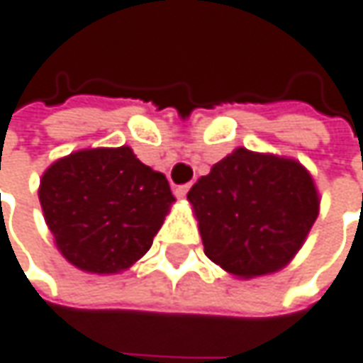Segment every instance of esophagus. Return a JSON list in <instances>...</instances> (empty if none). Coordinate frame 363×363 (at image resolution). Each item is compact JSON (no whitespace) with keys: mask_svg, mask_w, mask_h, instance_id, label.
<instances>
[{"mask_svg":"<svg viewBox=\"0 0 363 363\" xmlns=\"http://www.w3.org/2000/svg\"><path fill=\"white\" fill-rule=\"evenodd\" d=\"M189 189H191V184H179L177 189H174V195L179 199L186 197V193H189Z\"/></svg>","mask_w":363,"mask_h":363,"instance_id":"34e87169","label":"esophagus"}]
</instances>
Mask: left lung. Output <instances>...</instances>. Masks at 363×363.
I'll list each match as a JSON object with an SVG mask.
<instances>
[{"label":"left lung","instance_id":"obj_1","mask_svg":"<svg viewBox=\"0 0 363 363\" xmlns=\"http://www.w3.org/2000/svg\"><path fill=\"white\" fill-rule=\"evenodd\" d=\"M207 258L242 278L280 270L319 213L313 179L298 162L238 148L189 191Z\"/></svg>","mask_w":363,"mask_h":363}]
</instances>
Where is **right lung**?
<instances>
[{"label": "right lung", "mask_w": 363, "mask_h": 363, "mask_svg": "<svg viewBox=\"0 0 363 363\" xmlns=\"http://www.w3.org/2000/svg\"><path fill=\"white\" fill-rule=\"evenodd\" d=\"M172 201L164 174L142 164L128 146L74 152L40 181V205L58 250L95 274L140 260Z\"/></svg>", "instance_id": "right-lung-1"}]
</instances>
